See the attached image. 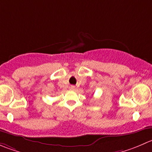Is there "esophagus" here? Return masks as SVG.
<instances>
[{
  "mask_svg": "<svg viewBox=\"0 0 152 152\" xmlns=\"http://www.w3.org/2000/svg\"><path fill=\"white\" fill-rule=\"evenodd\" d=\"M70 90H74L75 89V86H73V85H71V86L70 87Z\"/></svg>",
  "mask_w": 152,
  "mask_h": 152,
  "instance_id": "obj_1",
  "label": "esophagus"
}]
</instances>
